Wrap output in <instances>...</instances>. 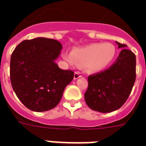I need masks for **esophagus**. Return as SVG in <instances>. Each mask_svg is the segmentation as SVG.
<instances>
[{
  "instance_id": "obj_1",
  "label": "esophagus",
  "mask_w": 146,
  "mask_h": 146,
  "mask_svg": "<svg viewBox=\"0 0 146 146\" xmlns=\"http://www.w3.org/2000/svg\"><path fill=\"white\" fill-rule=\"evenodd\" d=\"M80 77H82V73L80 72H76L74 74V80H77Z\"/></svg>"
}]
</instances>
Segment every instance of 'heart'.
<instances>
[{
	"mask_svg": "<svg viewBox=\"0 0 146 146\" xmlns=\"http://www.w3.org/2000/svg\"><path fill=\"white\" fill-rule=\"evenodd\" d=\"M115 46L111 43H92L64 53V57L70 64L83 66L86 70L97 73L104 70L115 58Z\"/></svg>",
	"mask_w": 146,
	"mask_h": 146,
	"instance_id": "1",
	"label": "heart"
}]
</instances>
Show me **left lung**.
I'll use <instances>...</instances> for the list:
<instances>
[{
    "label": "left lung",
    "mask_w": 146,
    "mask_h": 146,
    "mask_svg": "<svg viewBox=\"0 0 146 146\" xmlns=\"http://www.w3.org/2000/svg\"><path fill=\"white\" fill-rule=\"evenodd\" d=\"M117 44L122 50L115 63L108 70L88 78L85 101L93 111L109 113L121 108L136 80V55L126 48V44Z\"/></svg>",
    "instance_id": "left-lung-1"
}]
</instances>
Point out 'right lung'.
Listing matches in <instances>:
<instances>
[{"instance_id": "add662e5", "label": "right lung", "mask_w": 146, "mask_h": 146, "mask_svg": "<svg viewBox=\"0 0 146 146\" xmlns=\"http://www.w3.org/2000/svg\"><path fill=\"white\" fill-rule=\"evenodd\" d=\"M62 44L51 38L24 40L10 58V81L20 102L31 111H49L57 106L64 89L74 77L71 70L59 68L55 60Z\"/></svg>"}]
</instances>
